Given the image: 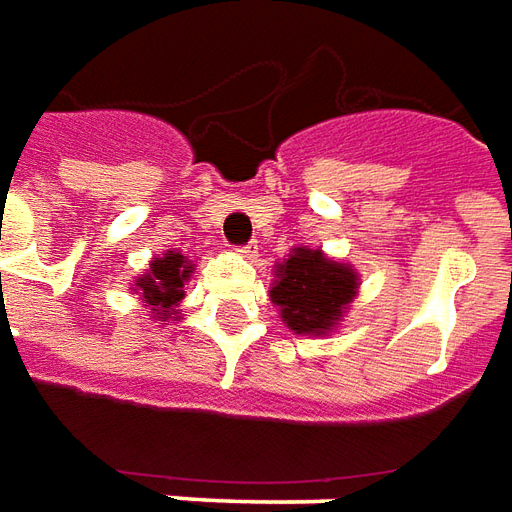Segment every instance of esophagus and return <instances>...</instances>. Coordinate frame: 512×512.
I'll list each match as a JSON object with an SVG mask.
<instances>
[{
  "label": "esophagus",
  "instance_id": "1",
  "mask_svg": "<svg viewBox=\"0 0 512 512\" xmlns=\"http://www.w3.org/2000/svg\"><path fill=\"white\" fill-rule=\"evenodd\" d=\"M237 253H242L245 259H256V256H259V242L253 239V242H248V245H242V248H237Z\"/></svg>",
  "mask_w": 512,
  "mask_h": 512
}]
</instances>
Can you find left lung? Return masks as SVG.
Masks as SVG:
<instances>
[{"label": "left lung", "mask_w": 512, "mask_h": 512, "mask_svg": "<svg viewBox=\"0 0 512 512\" xmlns=\"http://www.w3.org/2000/svg\"><path fill=\"white\" fill-rule=\"evenodd\" d=\"M358 292V273L350 264L333 262L322 250L295 248L289 259L275 264L270 286L286 328L303 336L331 333Z\"/></svg>", "instance_id": "left-lung-1"}]
</instances>
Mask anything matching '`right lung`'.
<instances>
[{
  "mask_svg": "<svg viewBox=\"0 0 512 512\" xmlns=\"http://www.w3.org/2000/svg\"><path fill=\"white\" fill-rule=\"evenodd\" d=\"M192 264L187 256H181L179 250H168L159 259L151 262L146 275L137 278V295L140 300L151 306V314H157L159 322L179 320L173 314H179V303L184 297V281H190Z\"/></svg>",
  "mask_w": 512,
  "mask_h": 512,
  "instance_id": "add662e5",
  "label": "right lung"
}]
</instances>
